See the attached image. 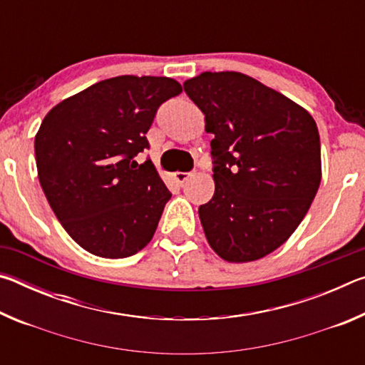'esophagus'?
<instances>
[{
  "instance_id": "1",
  "label": "esophagus",
  "mask_w": 365,
  "mask_h": 365,
  "mask_svg": "<svg viewBox=\"0 0 365 365\" xmlns=\"http://www.w3.org/2000/svg\"><path fill=\"white\" fill-rule=\"evenodd\" d=\"M190 177H191V174H188V172H175L174 174V178L178 185H183Z\"/></svg>"
}]
</instances>
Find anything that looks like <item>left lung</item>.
<instances>
[{"label": "left lung", "mask_w": 365, "mask_h": 365, "mask_svg": "<svg viewBox=\"0 0 365 365\" xmlns=\"http://www.w3.org/2000/svg\"><path fill=\"white\" fill-rule=\"evenodd\" d=\"M212 133L214 196L200 206L207 243L228 262H251L292 237L316 196L322 163L304 108L240 72L183 83Z\"/></svg>", "instance_id": "1"}]
</instances>
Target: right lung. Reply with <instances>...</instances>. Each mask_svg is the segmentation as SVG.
Segmentation results:
<instances>
[{"instance_id": "right-lung-1", "label": "right lung", "mask_w": 365, "mask_h": 365, "mask_svg": "<svg viewBox=\"0 0 365 365\" xmlns=\"http://www.w3.org/2000/svg\"><path fill=\"white\" fill-rule=\"evenodd\" d=\"M182 93L169 77L101 80L56 104L35 137L38 180L61 225L91 255L122 259L151 242L170 191L150 159L158 108Z\"/></svg>"}]
</instances>
